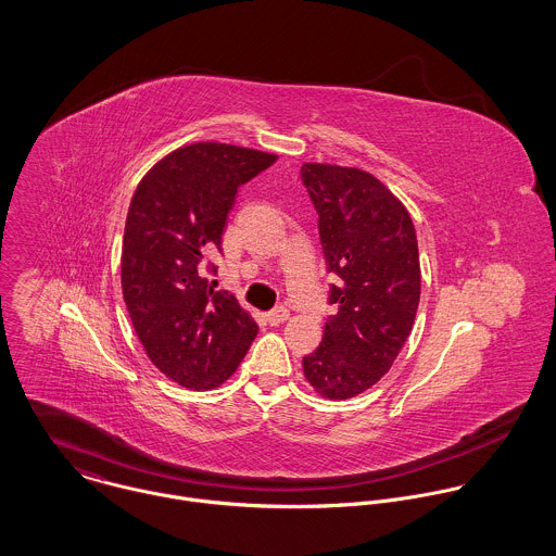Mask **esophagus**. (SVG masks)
<instances>
[{
    "label": "esophagus",
    "mask_w": 556,
    "mask_h": 556,
    "mask_svg": "<svg viewBox=\"0 0 556 556\" xmlns=\"http://www.w3.org/2000/svg\"><path fill=\"white\" fill-rule=\"evenodd\" d=\"M265 318H267L269 325H280V323H285V320L289 318V311H287L285 306H278V308L269 311V313L265 315Z\"/></svg>",
    "instance_id": "esophagus-1"
}]
</instances>
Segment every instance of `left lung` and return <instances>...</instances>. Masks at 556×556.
<instances>
[{"instance_id":"8db88e82","label":"left lung","mask_w":556,"mask_h":556,"mask_svg":"<svg viewBox=\"0 0 556 556\" xmlns=\"http://www.w3.org/2000/svg\"><path fill=\"white\" fill-rule=\"evenodd\" d=\"M302 181L318 214L331 285L323 340L304 357L318 396L346 400L370 390L394 364L419 304L421 269L406 207L372 173L304 162Z\"/></svg>"}]
</instances>
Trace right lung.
I'll use <instances>...</instances> for the list:
<instances>
[{"label":"right lung","instance_id":"1","mask_svg":"<svg viewBox=\"0 0 556 556\" xmlns=\"http://www.w3.org/2000/svg\"><path fill=\"white\" fill-rule=\"evenodd\" d=\"M276 159L214 141L184 146L159 160L132 194L122 243L124 302L152 364L181 388L223 386L258 331L201 269L220 250L239 186Z\"/></svg>","mask_w":556,"mask_h":556}]
</instances>
